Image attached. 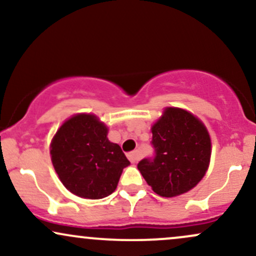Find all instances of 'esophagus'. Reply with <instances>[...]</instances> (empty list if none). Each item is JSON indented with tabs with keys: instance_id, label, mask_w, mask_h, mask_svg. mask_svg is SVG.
<instances>
[{
	"instance_id": "1",
	"label": "esophagus",
	"mask_w": 256,
	"mask_h": 256,
	"mask_svg": "<svg viewBox=\"0 0 256 256\" xmlns=\"http://www.w3.org/2000/svg\"><path fill=\"white\" fill-rule=\"evenodd\" d=\"M128 158H130V161L132 164H136L138 160H140V154H138V152H132L130 154L128 155Z\"/></svg>"
}]
</instances>
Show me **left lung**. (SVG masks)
Here are the masks:
<instances>
[{
    "instance_id": "left-lung-1",
    "label": "left lung",
    "mask_w": 256,
    "mask_h": 256,
    "mask_svg": "<svg viewBox=\"0 0 256 256\" xmlns=\"http://www.w3.org/2000/svg\"><path fill=\"white\" fill-rule=\"evenodd\" d=\"M150 130L156 155L140 161L138 171L158 196L190 192L210 167L212 140L206 125L189 110L166 107Z\"/></svg>"
}]
</instances>
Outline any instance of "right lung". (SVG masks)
Here are the masks:
<instances>
[{
    "instance_id": "obj_1",
    "label": "right lung",
    "mask_w": 256,
    "mask_h": 256,
    "mask_svg": "<svg viewBox=\"0 0 256 256\" xmlns=\"http://www.w3.org/2000/svg\"><path fill=\"white\" fill-rule=\"evenodd\" d=\"M110 128L92 113L66 119L50 142V158L58 177L68 192L82 198L100 200L118 186L130 165L122 148L110 142Z\"/></svg>"
}]
</instances>
